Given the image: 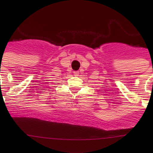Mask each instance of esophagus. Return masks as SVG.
Here are the masks:
<instances>
[{
    "label": "esophagus",
    "mask_w": 153,
    "mask_h": 153,
    "mask_svg": "<svg viewBox=\"0 0 153 153\" xmlns=\"http://www.w3.org/2000/svg\"><path fill=\"white\" fill-rule=\"evenodd\" d=\"M79 71H74V75H75V76H78L79 75Z\"/></svg>",
    "instance_id": "1"
}]
</instances>
